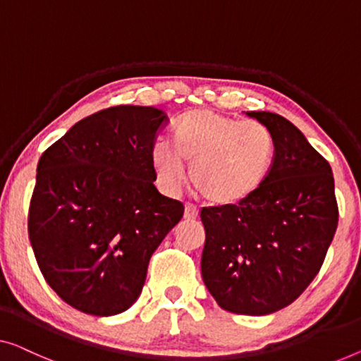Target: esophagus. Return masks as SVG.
<instances>
[{
	"mask_svg": "<svg viewBox=\"0 0 361 361\" xmlns=\"http://www.w3.org/2000/svg\"><path fill=\"white\" fill-rule=\"evenodd\" d=\"M197 216H198V208L190 205V203H187L185 210H184V218L185 219H195Z\"/></svg>",
	"mask_w": 361,
	"mask_h": 361,
	"instance_id": "1",
	"label": "esophagus"
}]
</instances>
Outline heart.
I'll list each match as a JSON object with an SVG mask.
<instances>
[{"label":"heart","instance_id":"heart-1","mask_svg":"<svg viewBox=\"0 0 361 361\" xmlns=\"http://www.w3.org/2000/svg\"><path fill=\"white\" fill-rule=\"evenodd\" d=\"M274 153V137L262 123L200 109L177 120L172 143L156 140L149 158L166 193L179 192L190 164L193 189L213 205L229 207L262 187Z\"/></svg>","mask_w":361,"mask_h":361}]
</instances>
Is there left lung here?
<instances>
[{
    "instance_id": "1",
    "label": "left lung",
    "mask_w": 361,
    "mask_h": 361,
    "mask_svg": "<svg viewBox=\"0 0 361 361\" xmlns=\"http://www.w3.org/2000/svg\"><path fill=\"white\" fill-rule=\"evenodd\" d=\"M245 116L274 137V163L249 200L202 208V276L219 307L265 316L291 305L314 280L338 208L331 166L290 120L271 112Z\"/></svg>"
}]
</instances>
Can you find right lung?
<instances>
[{"mask_svg":"<svg viewBox=\"0 0 361 361\" xmlns=\"http://www.w3.org/2000/svg\"><path fill=\"white\" fill-rule=\"evenodd\" d=\"M166 118L154 107L106 109L40 156L29 239L47 283L78 311H127L151 255L184 215L154 187L149 151Z\"/></svg>","mask_w":361,"mask_h":361,"instance_id":"obj_1","label":"right lung"}]
</instances>
